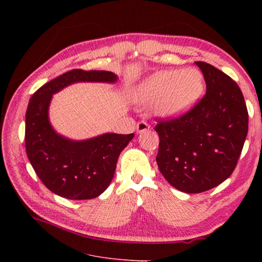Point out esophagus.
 Returning <instances> with one entry per match:
<instances>
[{"mask_svg": "<svg viewBox=\"0 0 262 262\" xmlns=\"http://www.w3.org/2000/svg\"><path fill=\"white\" fill-rule=\"evenodd\" d=\"M148 128H149V125L145 121H140L137 123V125H136V130L138 134L145 133L146 130H148Z\"/></svg>", "mask_w": 262, "mask_h": 262, "instance_id": "obj_1", "label": "esophagus"}]
</instances>
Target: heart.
I'll return each mask as SVG.
<instances>
[{
  "label": "heart",
  "mask_w": 262,
  "mask_h": 262,
  "mask_svg": "<svg viewBox=\"0 0 262 262\" xmlns=\"http://www.w3.org/2000/svg\"><path fill=\"white\" fill-rule=\"evenodd\" d=\"M204 88L195 70H166L150 75L137 89L135 100L153 103V112L162 118L182 115L193 104Z\"/></svg>",
  "instance_id": "b5f03b06"
}]
</instances>
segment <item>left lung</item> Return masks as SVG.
<instances>
[{
  "label": "left lung",
  "mask_w": 262,
  "mask_h": 262,
  "mask_svg": "<svg viewBox=\"0 0 262 262\" xmlns=\"http://www.w3.org/2000/svg\"><path fill=\"white\" fill-rule=\"evenodd\" d=\"M195 63L204 75L206 94L186 114L158 120L155 126L159 171L186 193H201L227 180L249 129V114L237 82L207 62Z\"/></svg>",
  "instance_id": "obj_1"
}]
</instances>
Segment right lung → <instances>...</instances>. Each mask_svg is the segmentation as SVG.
<instances>
[{
    "instance_id": "right-lung-1",
    "label": "right lung",
    "mask_w": 262,
    "mask_h": 262,
    "mask_svg": "<svg viewBox=\"0 0 262 262\" xmlns=\"http://www.w3.org/2000/svg\"><path fill=\"white\" fill-rule=\"evenodd\" d=\"M109 71L74 69L50 80L31 98L25 115V148L37 176L53 193L68 200H91L112 183L120 153L134 134H104L73 141L55 132L49 121L54 93L77 81L115 82Z\"/></svg>"
}]
</instances>
